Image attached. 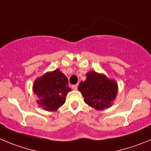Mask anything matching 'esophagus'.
<instances>
[{"instance_id":"esophagus-1","label":"esophagus","mask_w":151,"mask_h":151,"mask_svg":"<svg viewBox=\"0 0 151 151\" xmlns=\"http://www.w3.org/2000/svg\"><path fill=\"white\" fill-rule=\"evenodd\" d=\"M77 87H78V86H77V85H73L72 86H71V88H72L73 89L77 90Z\"/></svg>"}]
</instances>
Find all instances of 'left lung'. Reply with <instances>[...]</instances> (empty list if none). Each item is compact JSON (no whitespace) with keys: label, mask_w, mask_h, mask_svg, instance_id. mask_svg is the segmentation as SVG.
I'll return each mask as SVG.
<instances>
[{"label":"left lung","mask_w":151,"mask_h":151,"mask_svg":"<svg viewBox=\"0 0 151 151\" xmlns=\"http://www.w3.org/2000/svg\"><path fill=\"white\" fill-rule=\"evenodd\" d=\"M78 90L86 104L97 110L110 107L118 93V84L104 74L91 71L86 74L85 81H81Z\"/></svg>","instance_id":"8db88e82"}]
</instances>
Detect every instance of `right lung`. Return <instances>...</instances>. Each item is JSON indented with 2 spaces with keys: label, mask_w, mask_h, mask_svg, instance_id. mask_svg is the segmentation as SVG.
Listing matches in <instances>:
<instances>
[{
  "label": "right lung",
  "mask_w": 151,
  "mask_h": 151,
  "mask_svg": "<svg viewBox=\"0 0 151 151\" xmlns=\"http://www.w3.org/2000/svg\"><path fill=\"white\" fill-rule=\"evenodd\" d=\"M67 77L59 69L47 72L35 80L33 92L39 98L37 104L47 111H56L64 104L68 91Z\"/></svg>",
  "instance_id": "right-lung-1"
}]
</instances>
